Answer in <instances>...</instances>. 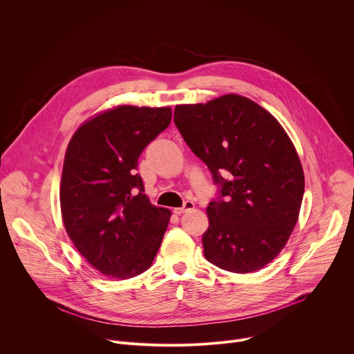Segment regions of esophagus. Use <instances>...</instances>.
Segmentation results:
<instances>
[{"label": "esophagus", "instance_id": "1", "mask_svg": "<svg viewBox=\"0 0 354 354\" xmlns=\"http://www.w3.org/2000/svg\"><path fill=\"white\" fill-rule=\"evenodd\" d=\"M193 209H194V203H193V201H185L183 207L175 209L174 213L178 214V216H180V214H183V213H186V212H190V210H193Z\"/></svg>", "mask_w": 354, "mask_h": 354}]
</instances>
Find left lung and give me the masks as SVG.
I'll list each match as a JSON object with an SVG mask.
<instances>
[{"label": "left lung", "instance_id": "8db88e82", "mask_svg": "<svg viewBox=\"0 0 354 354\" xmlns=\"http://www.w3.org/2000/svg\"><path fill=\"white\" fill-rule=\"evenodd\" d=\"M174 120L221 186L207 206L206 259L232 273L262 269L287 243L304 196L292 141L266 109L235 93L176 105Z\"/></svg>", "mask_w": 354, "mask_h": 354}]
</instances>
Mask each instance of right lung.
<instances>
[{
    "mask_svg": "<svg viewBox=\"0 0 354 354\" xmlns=\"http://www.w3.org/2000/svg\"><path fill=\"white\" fill-rule=\"evenodd\" d=\"M171 118L169 106L120 105L82 123L68 142L63 223L77 250L105 276L123 280L145 272L161 246L172 213L149 203L136 169Z\"/></svg>",
    "mask_w": 354,
    "mask_h": 354,
    "instance_id": "obj_1",
    "label": "right lung"
}]
</instances>
